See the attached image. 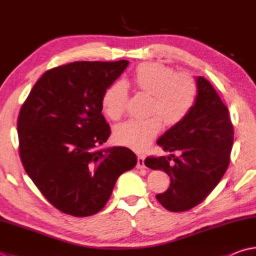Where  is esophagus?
Segmentation results:
<instances>
[{
  "label": "esophagus",
  "instance_id": "obj_1",
  "mask_svg": "<svg viewBox=\"0 0 256 256\" xmlns=\"http://www.w3.org/2000/svg\"><path fill=\"white\" fill-rule=\"evenodd\" d=\"M137 168L139 170H144V168H146V165H144V156H138L137 158Z\"/></svg>",
  "mask_w": 256,
  "mask_h": 256
}]
</instances>
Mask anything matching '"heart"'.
<instances>
[{
	"mask_svg": "<svg viewBox=\"0 0 256 256\" xmlns=\"http://www.w3.org/2000/svg\"><path fill=\"white\" fill-rule=\"evenodd\" d=\"M137 89L152 97L150 118L132 119L116 127V142L134 149L144 150L160 132L162 119L167 124L180 122L194 107L197 97L195 80L187 74H175V70L158 62H146L137 66L132 76ZM127 104V90L122 82H116L106 90L102 109L110 119H119Z\"/></svg>",
	"mask_w": 256,
	"mask_h": 256,
	"instance_id": "heart-1",
	"label": "heart"
}]
</instances>
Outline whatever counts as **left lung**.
Listing matches in <instances>:
<instances>
[{
    "label": "left lung",
    "instance_id": "1",
    "mask_svg": "<svg viewBox=\"0 0 256 256\" xmlns=\"http://www.w3.org/2000/svg\"><path fill=\"white\" fill-rule=\"evenodd\" d=\"M197 97L186 117L174 124L157 140L170 156L148 157L144 165L165 172L170 185L156 195L166 210L184 212L198 205L218 184L228 170L233 146V126L228 109L214 86L203 76H196Z\"/></svg>",
    "mask_w": 256,
    "mask_h": 256
}]
</instances>
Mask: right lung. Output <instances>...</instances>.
Masks as SVG:
<instances>
[{"mask_svg": "<svg viewBox=\"0 0 256 256\" xmlns=\"http://www.w3.org/2000/svg\"><path fill=\"white\" fill-rule=\"evenodd\" d=\"M129 62L76 61L43 74L18 118L20 157L42 195L76 218L104 208L118 177L137 157L126 147L97 149L110 127L102 97Z\"/></svg>", "mask_w": 256, "mask_h": 256, "instance_id": "add662e5", "label": "right lung"}]
</instances>
